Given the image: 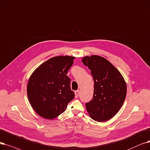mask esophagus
I'll use <instances>...</instances> for the list:
<instances>
[{"label": "esophagus", "instance_id": "34e87169", "mask_svg": "<svg viewBox=\"0 0 150 150\" xmlns=\"http://www.w3.org/2000/svg\"><path fill=\"white\" fill-rule=\"evenodd\" d=\"M75 98H78V97H79V90L76 91L75 92Z\"/></svg>", "mask_w": 150, "mask_h": 150}]
</instances>
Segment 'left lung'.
Here are the masks:
<instances>
[{
    "instance_id": "1",
    "label": "left lung",
    "mask_w": 150,
    "mask_h": 150,
    "mask_svg": "<svg viewBox=\"0 0 150 150\" xmlns=\"http://www.w3.org/2000/svg\"><path fill=\"white\" fill-rule=\"evenodd\" d=\"M81 61L91 70L94 81L93 99L86 103L87 112L94 121H108L118 112L125 102L126 83L120 71L105 58L86 56Z\"/></svg>"
}]
</instances>
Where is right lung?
<instances>
[{"mask_svg":"<svg viewBox=\"0 0 150 150\" xmlns=\"http://www.w3.org/2000/svg\"><path fill=\"white\" fill-rule=\"evenodd\" d=\"M75 58L70 56L51 57L31 74L27 86L28 99L32 108L42 118H56L74 98L67 74Z\"/></svg>","mask_w":150,"mask_h":150,"instance_id":"add662e5","label":"right lung"}]
</instances>
